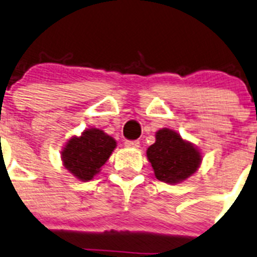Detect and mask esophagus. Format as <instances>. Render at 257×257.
<instances>
[{"label": "esophagus", "instance_id": "obj_1", "mask_svg": "<svg viewBox=\"0 0 257 257\" xmlns=\"http://www.w3.org/2000/svg\"><path fill=\"white\" fill-rule=\"evenodd\" d=\"M124 145L128 148H140V142L138 141H126Z\"/></svg>", "mask_w": 257, "mask_h": 257}]
</instances>
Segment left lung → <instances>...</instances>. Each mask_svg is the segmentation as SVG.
Here are the masks:
<instances>
[{"instance_id":"obj_1","label":"left lung","mask_w":257,"mask_h":257,"mask_svg":"<svg viewBox=\"0 0 257 257\" xmlns=\"http://www.w3.org/2000/svg\"><path fill=\"white\" fill-rule=\"evenodd\" d=\"M147 158L156 179L167 184L185 181L198 171L203 160L196 146L169 128L156 132V142L148 147Z\"/></svg>"}]
</instances>
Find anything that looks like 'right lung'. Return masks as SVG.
<instances>
[{
	"mask_svg": "<svg viewBox=\"0 0 257 257\" xmlns=\"http://www.w3.org/2000/svg\"><path fill=\"white\" fill-rule=\"evenodd\" d=\"M116 142L104 131L90 128L68 140L61 152L63 166L80 181H90L101 171Z\"/></svg>",
	"mask_w": 257,
	"mask_h": 257,
	"instance_id": "obj_1",
	"label": "right lung"
}]
</instances>
